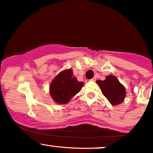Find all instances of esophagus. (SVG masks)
<instances>
[{
    "instance_id": "34e87169",
    "label": "esophagus",
    "mask_w": 153,
    "mask_h": 153,
    "mask_svg": "<svg viewBox=\"0 0 153 153\" xmlns=\"http://www.w3.org/2000/svg\"><path fill=\"white\" fill-rule=\"evenodd\" d=\"M96 78H92V79H91V81H93V82H95V81H96Z\"/></svg>"
}]
</instances>
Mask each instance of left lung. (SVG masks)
<instances>
[{
    "label": "left lung",
    "instance_id": "left-lung-1",
    "mask_svg": "<svg viewBox=\"0 0 153 153\" xmlns=\"http://www.w3.org/2000/svg\"><path fill=\"white\" fill-rule=\"evenodd\" d=\"M96 83L111 105H118L125 99V88L114 75H108L104 80H97Z\"/></svg>",
    "mask_w": 153,
    "mask_h": 153
}]
</instances>
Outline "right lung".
Segmentation results:
<instances>
[{"label":"right lung","mask_w":153,"mask_h":153,"mask_svg":"<svg viewBox=\"0 0 153 153\" xmlns=\"http://www.w3.org/2000/svg\"><path fill=\"white\" fill-rule=\"evenodd\" d=\"M73 74L72 69L65 70L59 73L51 82L50 94L56 103L65 104L82 88L84 82L78 81Z\"/></svg>","instance_id":"right-lung-1"}]
</instances>
